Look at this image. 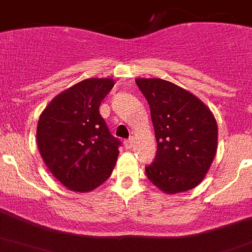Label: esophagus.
<instances>
[{
	"label": "esophagus",
	"instance_id": "esophagus-1",
	"mask_svg": "<svg viewBox=\"0 0 252 252\" xmlns=\"http://www.w3.org/2000/svg\"><path fill=\"white\" fill-rule=\"evenodd\" d=\"M133 141H135V139H133V137H130V139L128 140H125V148L126 149H131L133 146Z\"/></svg>",
	"mask_w": 252,
	"mask_h": 252
}]
</instances>
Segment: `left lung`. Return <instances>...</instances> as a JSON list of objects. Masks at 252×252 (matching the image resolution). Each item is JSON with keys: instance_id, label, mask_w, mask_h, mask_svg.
<instances>
[{"instance_id": "8db88e82", "label": "left lung", "mask_w": 252, "mask_h": 252, "mask_svg": "<svg viewBox=\"0 0 252 252\" xmlns=\"http://www.w3.org/2000/svg\"><path fill=\"white\" fill-rule=\"evenodd\" d=\"M150 106L158 151L146 166L149 180L166 193L187 192L204 179L217 153L218 127L193 93L160 78H136Z\"/></svg>"}]
</instances>
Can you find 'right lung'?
<instances>
[{"label":"right lung","instance_id":"1","mask_svg":"<svg viewBox=\"0 0 252 252\" xmlns=\"http://www.w3.org/2000/svg\"><path fill=\"white\" fill-rule=\"evenodd\" d=\"M113 86L112 78L84 79L55 95L40 115L39 153L69 190L91 192L115 168L121 142L111 135L99 113V104Z\"/></svg>","mask_w":252,"mask_h":252}]
</instances>
